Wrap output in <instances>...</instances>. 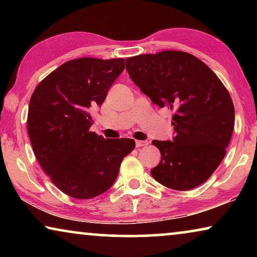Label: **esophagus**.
I'll return each mask as SVG.
<instances>
[{"mask_svg":"<svg viewBox=\"0 0 257 257\" xmlns=\"http://www.w3.org/2000/svg\"><path fill=\"white\" fill-rule=\"evenodd\" d=\"M149 145V142H145V140H136V146L137 147H143Z\"/></svg>","mask_w":257,"mask_h":257,"instance_id":"34e87169","label":"esophagus"}]
</instances>
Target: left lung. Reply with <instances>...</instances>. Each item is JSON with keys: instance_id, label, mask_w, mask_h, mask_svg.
I'll use <instances>...</instances> for the list:
<instances>
[{"instance_id": "1", "label": "left lung", "mask_w": 257, "mask_h": 257, "mask_svg": "<svg viewBox=\"0 0 257 257\" xmlns=\"http://www.w3.org/2000/svg\"><path fill=\"white\" fill-rule=\"evenodd\" d=\"M126 70L154 104L173 111V142L153 140L161 161L152 177L175 191L202 185L226 156L235 110L226 86L188 52L165 50L126 59Z\"/></svg>"}]
</instances>
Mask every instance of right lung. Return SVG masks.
<instances>
[{"instance_id": "1", "label": "right lung", "mask_w": 257, "mask_h": 257, "mask_svg": "<svg viewBox=\"0 0 257 257\" xmlns=\"http://www.w3.org/2000/svg\"><path fill=\"white\" fill-rule=\"evenodd\" d=\"M125 59L84 57L65 62L31 94L27 128L35 157L56 187L91 199L113 185L133 139H104L91 132L90 111L104 103L124 71Z\"/></svg>"}]
</instances>
